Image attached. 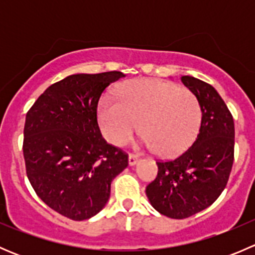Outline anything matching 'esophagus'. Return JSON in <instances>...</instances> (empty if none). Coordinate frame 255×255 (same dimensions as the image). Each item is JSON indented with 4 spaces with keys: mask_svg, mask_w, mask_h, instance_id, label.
Masks as SVG:
<instances>
[{
    "mask_svg": "<svg viewBox=\"0 0 255 255\" xmlns=\"http://www.w3.org/2000/svg\"><path fill=\"white\" fill-rule=\"evenodd\" d=\"M138 160H139V158L135 154H129L128 155V163H129V165H135L138 163Z\"/></svg>",
    "mask_w": 255,
    "mask_h": 255,
    "instance_id": "1",
    "label": "esophagus"
}]
</instances>
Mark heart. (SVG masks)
I'll list each match as a JSON object with an SVG mask.
<instances>
[{"label": "heart", "instance_id": "1", "mask_svg": "<svg viewBox=\"0 0 255 255\" xmlns=\"http://www.w3.org/2000/svg\"><path fill=\"white\" fill-rule=\"evenodd\" d=\"M117 102L100 105V125L112 144L123 146L140 130L144 144L161 156L186 150L201 126V105L190 89L156 79H137L118 89Z\"/></svg>", "mask_w": 255, "mask_h": 255}]
</instances>
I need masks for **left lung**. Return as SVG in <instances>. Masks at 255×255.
Segmentation results:
<instances>
[{
    "label": "left lung",
    "mask_w": 255,
    "mask_h": 255,
    "mask_svg": "<svg viewBox=\"0 0 255 255\" xmlns=\"http://www.w3.org/2000/svg\"><path fill=\"white\" fill-rule=\"evenodd\" d=\"M201 105L196 140L170 160H158V175L145 194L151 206L166 217L182 220L205 210L227 185L235 159V122L215 87L192 76H181Z\"/></svg>",
    "instance_id": "8db88e82"
}]
</instances>
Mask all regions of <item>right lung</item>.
<instances>
[{
	"instance_id": "1",
	"label": "right lung",
	"mask_w": 255,
	"mask_h": 255,
	"mask_svg": "<svg viewBox=\"0 0 255 255\" xmlns=\"http://www.w3.org/2000/svg\"><path fill=\"white\" fill-rule=\"evenodd\" d=\"M121 71L76 74L49 86L25 116L23 156L28 180L51 210L74 221L92 217L109 201L111 182L128 154L109 144L97 105Z\"/></svg>"
}]
</instances>
